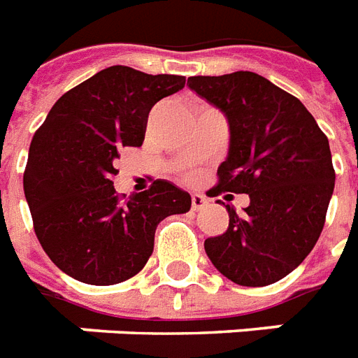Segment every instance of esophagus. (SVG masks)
Returning <instances> with one entry per match:
<instances>
[{"label":"esophagus","instance_id":"esophagus-1","mask_svg":"<svg viewBox=\"0 0 358 358\" xmlns=\"http://www.w3.org/2000/svg\"><path fill=\"white\" fill-rule=\"evenodd\" d=\"M206 204H208V199L204 197V195H201V193H193V195H191V208L195 210V212L203 210Z\"/></svg>","mask_w":358,"mask_h":358}]
</instances>
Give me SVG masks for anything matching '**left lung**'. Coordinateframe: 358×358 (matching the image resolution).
<instances>
[{
    "label": "left lung",
    "mask_w": 358,
    "mask_h": 358,
    "mask_svg": "<svg viewBox=\"0 0 358 358\" xmlns=\"http://www.w3.org/2000/svg\"><path fill=\"white\" fill-rule=\"evenodd\" d=\"M187 84L229 122V154L212 193L250 195L242 215L225 206L229 227L204 240L206 255L231 282L270 285L308 257L323 231L336 180L329 138L294 95L257 73Z\"/></svg>",
    "instance_id": "obj_1"
}]
</instances>
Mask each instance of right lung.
Returning a JSON list of instances; mask_svg holds the SVG:
<instances>
[{
  "instance_id": "right-lung-1",
  "label": "right lung",
  "mask_w": 358,
  "mask_h": 358,
  "mask_svg": "<svg viewBox=\"0 0 358 358\" xmlns=\"http://www.w3.org/2000/svg\"><path fill=\"white\" fill-rule=\"evenodd\" d=\"M178 75L113 65L56 101L29 144L24 193L50 261L90 285H114L144 268L157 223L191 208L167 180L122 203L114 159L141 146L152 106L184 88Z\"/></svg>"
}]
</instances>
